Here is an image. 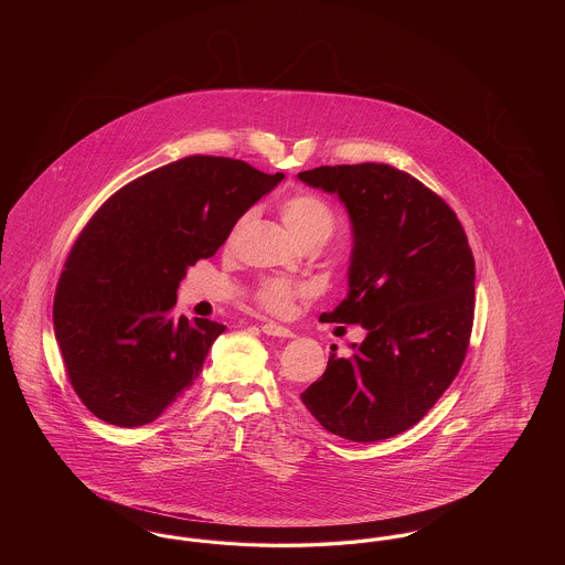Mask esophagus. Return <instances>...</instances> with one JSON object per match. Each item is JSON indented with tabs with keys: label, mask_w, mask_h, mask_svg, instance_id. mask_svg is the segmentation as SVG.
<instances>
[{
	"label": "esophagus",
	"mask_w": 565,
	"mask_h": 565,
	"mask_svg": "<svg viewBox=\"0 0 565 565\" xmlns=\"http://www.w3.org/2000/svg\"><path fill=\"white\" fill-rule=\"evenodd\" d=\"M263 332L269 334V337H281V339H292L295 337V332L290 328L275 322L263 323Z\"/></svg>",
	"instance_id": "esophagus-1"
}]
</instances>
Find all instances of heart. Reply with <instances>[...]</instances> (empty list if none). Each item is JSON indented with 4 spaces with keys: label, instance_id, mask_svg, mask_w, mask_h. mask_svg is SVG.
<instances>
[{
    "label": "heart",
    "instance_id": "heart-1",
    "mask_svg": "<svg viewBox=\"0 0 565 565\" xmlns=\"http://www.w3.org/2000/svg\"><path fill=\"white\" fill-rule=\"evenodd\" d=\"M279 215L302 247L311 243L322 247L323 243L334 235V228H337V217L330 210V205L311 192H298L284 199L279 205ZM243 222L245 217L235 226L233 237L242 228ZM309 295H311V286L305 281H298L292 277H265L258 281L254 290V300L270 316L286 318L295 311L296 302Z\"/></svg>",
    "mask_w": 565,
    "mask_h": 565
}]
</instances>
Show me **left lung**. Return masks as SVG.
<instances>
[{"label":"left lung","instance_id":"8db88e82","mask_svg":"<svg viewBox=\"0 0 565 565\" xmlns=\"http://www.w3.org/2000/svg\"><path fill=\"white\" fill-rule=\"evenodd\" d=\"M350 212V295L320 322L360 323L366 339L328 360L300 401L323 428L355 443L415 426L456 379L475 322V256L456 212L385 162L300 171Z\"/></svg>","mask_w":565,"mask_h":565}]
</instances>
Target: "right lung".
Segmentation results:
<instances>
[{
    "label": "right lung",
    "instance_id": "right-lung-1",
    "mask_svg": "<svg viewBox=\"0 0 565 565\" xmlns=\"http://www.w3.org/2000/svg\"><path fill=\"white\" fill-rule=\"evenodd\" d=\"M284 173L192 154L116 190L72 245L54 292V337L82 404L137 428L189 390L224 323L175 318L186 269Z\"/></svg>",
    "mask_w": 565,
    "mask_h": 565
}]
</instances>
